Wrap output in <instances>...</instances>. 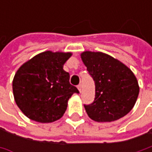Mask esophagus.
<instances>
[{
    "instance_id": "esophagus-1",
    "label": "esophagus",
    "mask_w": 152,
    "mask_h": 152,
    "mask_svg": "<svg viewBox=\"0 0 152 152\" xmlns=\"http://www.w3.org/2000/svg\"><path fill=\"white\" fill-rule=\"evenodd\" d=\"M78 90L79 91V92H81V91H82V85H80V84L78 85Z\"/></svg>"
}]
</instances>
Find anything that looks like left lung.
I'll return each mask as SVG.
<instances>
[{
	"label": "left lung",
	"mask_w": 152,
	"mask_h": 152,
	"mask_svg": "<svg viewBox=\"0 0 152 152\" xmlns=\"http://www.w3.org/2000/svg\"><path fill=\"white\" fill-rule=\"evenodd\" d=\"M81 59L96 85L93 103L85 105L88 116L96 122H113L124 117L134 107L140 87L131 70L113 56L84 51Z\"/></svg>",
	"instance_id": "obj_1"
}]
</instances>
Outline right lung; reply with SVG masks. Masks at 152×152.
<instances>
[{"label": "right lung", "instance_id": "right-lung-1", "mask_svg": "<svg viewBox=\"0 0 152 152\" xmlns=\"http://www.w3.org/2000/svg\"><path fill=\"white\" fill-rule=\"evenodd\" d=\"M71 56V52L44 51L23 63L15 73V102L29 119L39 123L60 119L69 98L79 93L69 83V73L63 69Z\"/></svg>", "mask_w": 152, "mask_h": 152}]
</instances>
